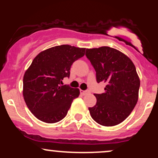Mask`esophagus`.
I'll return each instance as SVG.
<instances>
[{
	"label": "esophagus",
	"instance_id": "esophagus-1",
	"mask_svg": "<svg viewBox=\"0 0 158 158\" xmlns=\"http://www.w3.org/2000/svg\"><path fill=\"white\" fill-rule=\"evenodd\" d=\"M88 93H89L88 90H81V94H82V95H86V94H88Z\"/></svg>",
	"mask_w": 158,
	"mask_h": 158
}]
</instances>
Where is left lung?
<instances>
[{
  "label": "left lung",
  "mask_w": 158,
  "mask_h": 158,
  "mask_svg": "<svg viewBox=\"0 0 158 158\" xmlns=\"http://www.w3.org/2000/svg\"><path fill=\"white\" fill-rule=\"evenodd\" d=\"M85 55L95 69L97 82L106 83L104 93L94 94L97 103L88 108L90 116L102 126L118 125L138 100L140 81L135 64L122 52L109 47L87 49Z\"/></svg>",
  "instance_id": "obj_1"
}]
</instances>
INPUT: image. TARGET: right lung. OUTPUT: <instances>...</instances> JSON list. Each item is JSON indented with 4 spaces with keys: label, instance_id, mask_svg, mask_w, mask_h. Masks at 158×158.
<instances>
[{
    "label": "right lung",
    "instance_id": "obj_1",
    "mask_svg": "<svg viewBox=\"0 0 158 158\" xmlns=\"http://www.w3.org/2000/svg\"><path fill=\"white\" fill-rule=\"evenodd\" d=\"M85 48L63 44L43 50L35 56L25 72L23 96L27 107L37 119L55 123L68 114L79 88L63 85L70 77V67L84 56Z\"/></svg>",
    "mask_w": 158,
    "mask_h": 158
}]
</instances>
